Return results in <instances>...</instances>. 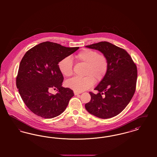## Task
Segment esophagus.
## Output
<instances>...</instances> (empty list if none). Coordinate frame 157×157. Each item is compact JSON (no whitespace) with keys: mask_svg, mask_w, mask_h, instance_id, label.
<instances>
[{"mask_svg":"<svg viewBox=\"0 0 157 157\" xmlns=\"http://www.w3.org/2000/svg\"><path fill=\"white\" fill-rule=\"evenodd\" d=\"M81 92H76V91H74V94L75 95H78L79 94H81Z\"/></svg>","mask_w":157,"mask_h":157,"instance_id":"esophagus-1","label":"esophagus"}]
</instances>
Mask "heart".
<instances>
[{"mask_svg": "<svg viewBox=\"0 0 157 157\" xmlns=\"http://www.w3.org/2000/svg\"><path fill=\"white\" fill-rule=\"evenodd\" d=\"M79 61L86 65L85 72L86 76L74 77L67 82L68 87L78 92H82L92 86L95 81H101L108 70V61L104 56L97 51L85 49L76 56ZM60 72L65 76H70L73 74V61L70 56L60 60L58 63Z\"/></svg>", "mask_w": 157, "mask_h": 157, "instance_id": "1", "label": "heart"}]
</instances>
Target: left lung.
I'll return each mask as SVG.
<instances>
[{
    "mask_svg": "<svg viewBox=\"0 0 157 157\" xmlns=\"http://www.w3.org/2000/svg\"><path fill=\"white\" fill-rule=\"evenodd\" d=\"M85 47L102 53L108 61V70L95 90L90 92V101L85 106L90 114L102 119L113 117L122 112L134 94L137 68L124 49L108 42Z\"/></svg>",
    "mask_w": 157,
    "mask_h": 157,
    "instance_id": "left-lung-1",
    "label": "left lung"
}]
</instances>
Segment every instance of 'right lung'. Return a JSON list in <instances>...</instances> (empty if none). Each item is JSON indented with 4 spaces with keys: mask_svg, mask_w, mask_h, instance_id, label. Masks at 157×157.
I'll return each instance as SVG.
<instances>
[{
    "mask_svg": "<svg viewBox=\"0 0 157 157\" xmlns=\"http://www.w3.org/2000/svg\"><path fill=\"white\" fill-rule=\"evenodd\" d=\"M79 48L45 42L33 47L23 56L16 77V86L24 103L37 116L52 118L67 108L74 92L62 86L63 76L58 63ZM51 88L57 89L56 95L48 92Z\"/></svg>",
    "mask_w": 157,
    "mask_h": 157,
    "instance_id": "obj_1",
    "label": "right lung"
}]
</instances>
